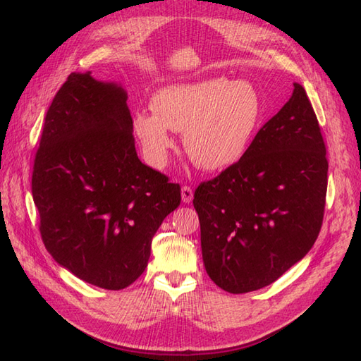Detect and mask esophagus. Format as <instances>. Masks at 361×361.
<instances>
[{
    "label": "esophagus",
    "instance_id": "34e87169",
    "mask_svg": "<svg viewBox=\"0 0 361 361\" xmlns=\"http://www.w3.org/2000/svg\"><path fill=\"white\" fill-rule=\"evenodd\" d=\"M181 198H183V203H190V202H192V198H194L192 189H190L189 186H183L181 188Z\"/></svg>",
    "mask_w": 361,
    "mask_h": 361
}]
</instances>
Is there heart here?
I'll return each mask as SVG.
<instances>
[{
	"label": "heart",
	"mask_w": 361,
	"mask_h": 361,
	"mask_svg": "<svg viewBox=\"0 0 361 361\" xmlns=\"http://www.w3.org/2000/svg\"><path fill=\"white\" fill-rule=\"evenodd\" d=\"M152 111L133 116V133L144 158L163 169L175 140L185 133L189 158L208 172H220L247 155L264 118L257 90L250 82L212 78L161 88L152 97Z\"/></svg>",
	"instance_id": "obj_1"
}]
</instances>
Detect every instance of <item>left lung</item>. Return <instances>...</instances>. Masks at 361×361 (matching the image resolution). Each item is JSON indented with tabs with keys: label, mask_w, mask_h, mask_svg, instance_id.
Returning <instances> with one entry per match:
<instances>
[{
	"label": "left lung",
	"mask_w": 361,
	"mask_h": 361,
	"mask_svg": "<svg viewBox=\"0 0 361 361\" xmlns=\"http://www.w3.org/2000/svg\"><path fill=\"white\" fill-rule=\"evenodd\" d=\"M293 85L247 155L195 189L206 273L229 293L270 286L307 255L323 225L326 145L305 90Z\"/></svg>",
	"instance_id": "obj_1"
}]
</instances>
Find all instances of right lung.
Masks as SVG:
<instances>
[{
	"instance_id": "1",
	"label": "right lung",
	"mask_w": 361,
	"mask_h": 361,
	"mask_svg": "<svg viewBox=\"0 0 361 361\" xmlns=\"http://www.w3.org/2000/svg\"><path fill=\"white\" fill-rule=\"evenodd\" d=\"M127 91L71 73L44 118L32 172L40 234L59 265L105 290L133 283L180 185L141 163Z\"/></svg>"
}]
</instances>
